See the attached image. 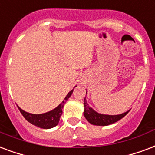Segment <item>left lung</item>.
Wrapping results in <instances>:
<instances>
[{"label":"left lung","mask_w":155,"mask_h":155,"mask_svg":"<svg viewBox=\"0 0 155 155\" xmlns=\"http://www.w3.org/2000/svg\"><path fill=\"white\" fill-rule=\"evenodd\" d=\"M87 94V92H86ZM129 111L124 112L120 115H104V114L98 113L94 109L89 106V104L86 102V98L84 99V116L86 117L89 123H91L93 125H98V126H106L111 124L117 122L121 120L124 116H125L129 113Z\"/></svg>","instance_id":"left-lung-1"}]
</instances>
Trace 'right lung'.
<instances>
[{
	"label": "right lung",
	"instance_id": "1",
	"mask_svg": "<svg viewBox=\"0 0 155 155\" xmlns=\"http://www.w3.org/2000/svg\"><path fill=\"white\" fill-rule=\"evenodd\" d=\"M76 86H74V88ZM74 89L72 91H69L61 104H59L56 108H54L53 110H51L50 111H48L46 113L31 114L23 111L18 106V107L19 111L21 113V115L24 116V118L26 119L28 122H30L32 124H34L35 126L39 127V128H41V129H51V128H53V127L56 126L58 124L59 120H60V117L62 115V109L64 107V104L66 103L67 100L72 95Z\"/></svg>",
	"mask_w": 155,
	"mask_h": 155
}]
</instances>
